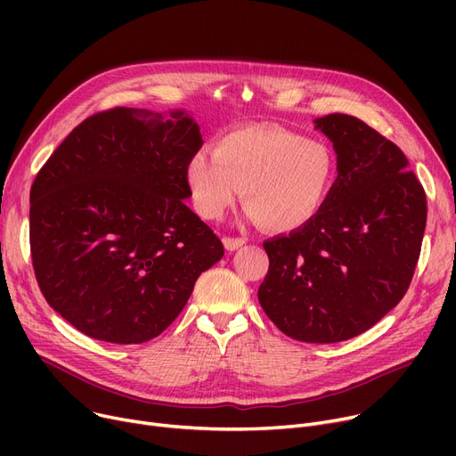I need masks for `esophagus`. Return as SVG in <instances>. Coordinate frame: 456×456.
<instances>
[{
  "instance_id": "1",
  "label": "esophagus",
  "mask_w": 456,
  "mask_h": 456,
  "mask_svg": "<svg viewBox=\"0 0 456 456\" xmlns=\"http://www.w3.org/2000/svg\"><path fill=\"white\" fill-rule=\"evenodd\" d=\"M246 244V238L240 236H225L224 238V246L227 251H236L238 248H242Z\"/></svg>"
}]
</instances>
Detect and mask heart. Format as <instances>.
<instances>
[{
	"mask_svg": "<svg viewBox=\"0 0 456 456\" xmlns=\"http://www.w3.org/2000/svg\"><path fill=\"white\" fill-rule=\"evenodd\" d=\"M186 181L203 218H222L244 190L249 218L286 232L320 214L337 181V157L320 138L249 126L222 134L214 155L198 151L191 157Z\"/></svg>",
	"mask_w": 456,
	"mask_h": 456,
	"instance_id": "obj_1",
	"label": "heart"
}]
</instances>
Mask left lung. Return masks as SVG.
Listing matches in <instances>:
<instances>
[{"instance_id": "1", "label": "left lung", "mask_w": 456, "mask_h": 456, "mask_svg": "<svg viewBox=\"0 0 456 456\" xmlns=\"http://www.w3.org/2000/svg\"><path fill=\"white\" fill-rule=\"evenodd\" d=\"M334 146L338 177L313 222L265 242L258 289L266 316L308 344L349 340L403 299L427 224L425 190L394 142L362 119H314Z\"/></svg>"}]
</instances>
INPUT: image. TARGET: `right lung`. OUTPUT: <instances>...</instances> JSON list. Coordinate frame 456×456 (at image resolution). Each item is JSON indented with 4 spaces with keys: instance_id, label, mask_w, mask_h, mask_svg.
Masks as SVG:
<instances>
[{
    "instance_id": "right-lung-1",
    "label": "right lung",
    "mask_w": 456,
    "mask_h": 456,
    "mask_svg": "<svg viewBox=\"0 0 456 456\" xmlns=\"http://www.w3.org/2000/svg\"><path fill=\"white\" fill-rule=\"evenodd\" d=\"M203 140L183 110L172 119L114 107L88 116L31 186L29 244L50 306L86 337L148 342L186 305L224 244L183 200Z\"/></svg>"
}]
</instances>
